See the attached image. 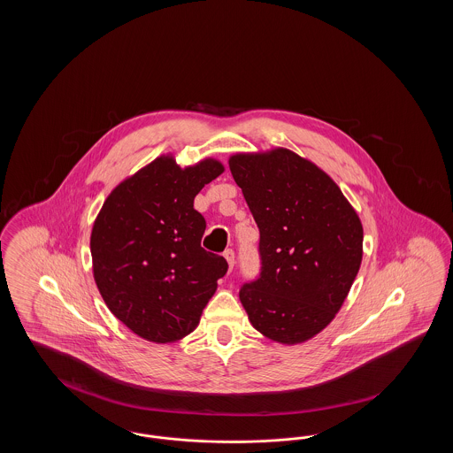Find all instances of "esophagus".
Instances as JSON below:
<instances>
[{
    "label": "esophagus",
    "instance_id": "1",
    "mask_svg": "<svg viewBox=\"0 0 453 453\" xmlns=\"http://www.w3.org/2000/svg\"><path fill=\"white\" fill-rule=\"evenodd\" d=\"M224 258L227 259L229 272H231L233 266H234V251H233V250H226V251H224Z\"/></svg>",
    "mask_w": 453,
    "mask_h": 453
}]
</instances>
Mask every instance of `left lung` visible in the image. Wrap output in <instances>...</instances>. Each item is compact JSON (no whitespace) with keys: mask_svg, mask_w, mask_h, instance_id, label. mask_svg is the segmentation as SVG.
<instances>
[{"mask_svg":"<svg viewBox=\"0 0 453 453\" xmlns=\"http://www.w3.org/2000/svg\"><path fill=\"white\" fill-rule=\"evenodd\" d=\"M229 168L259 229L261 272L239 301L263 336L303 343L334 319L360 270V217L319 166L290 150L237 152Z\"/></svg>","mask_w":453,"mask_h":453,"instance_id":"1","label":"left lung"}]
</instances>
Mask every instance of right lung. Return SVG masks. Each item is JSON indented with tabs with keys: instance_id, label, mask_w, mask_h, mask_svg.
Segmentation results:
<instances>
[{
	"instance_id": "right-lung-1",
	"label": "right lung",
	"mask_w": 453,
	"mask_h": 453,
	"mask_svg": "<svg viewBox=\"0 0 453 453\" xmlns=\"http://www.w3.org/2000/svg\"><path fill=\"white\" fill-rule=\"evenodd\" d=\"M224 166L214 157L180 168L172 154L120 181L95 219L93 277L111 314L137 336L173 343L200 323L227 261L200 246L196 194Z\"/></svg>"
}]
</instances>
